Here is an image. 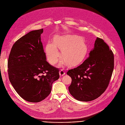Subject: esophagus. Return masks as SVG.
Segmentation results:
<instances>
[{"label":"esophagus","instance_id":"obj_1","mask_svg":"<svg viewBox=\"0 0 125 125\" xmlns=\"http://www.w3.org/2000/svg\"><path fill=\"white\" fill-rule=\"evenodd\" d=\"M65 74V73L64 72L63 70L60 71V72H59V75H60V76H63Z\"/></svg>","mask_w":125,"mask_h":125}]
</instances>
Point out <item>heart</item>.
<instances>
[{
  "label": "heart",
  "instance_id": "obj_1",
  "mask_svg": "<svg viewBox=\"0 0 125 125\" xmlns=\"http://www.w3.org/2000/svg\"><path fill=\"white\" fill-rule=\"evenodd\" d=\"M61 49L62 59L59 66L74 65L79 63L84 56L87 46L83 38L76 35L56 36L53 42L49 41L45 46V53L47 60L52 65L56 64L60 57Z\"/></svg>",
  "mask_w": 125,
  "mask_h": 125
}]
</instances>
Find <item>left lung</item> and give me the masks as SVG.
<instances>
[{"label": "left lung", "mask_w": 125, "mask_h": 125, "mask_svg": "<svg viewBox=\"0 0 125 125\" xmlns=\"http://www.w3.org/2000/svg\"><path fill=\"white\" fill-rule=\"evenodd\" d=\"M114 60V54L108 45L97 38L89 56L67 73L72 78L68 87L70 94L82 101H90L99 97L109 84Z\"/></svg>", "instance_id": "8db88e82"}]
</instances>
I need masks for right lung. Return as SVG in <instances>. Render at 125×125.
Segmentation results:
<instances>
[{
  "label": "right lung",
  "mask_w": 125,
  "mask_h": 125,
  "mask_svg": "<svg viewBox=\"0 0 125 125\" xmlns=\"http://www.w3.org/2000/svg\"><path fill=\"white\" fill-rule=\"evenodd\" d=\"M43 29L32 31L13 44L9 56L8 73L15 90L22 98L39 102L50 94L59 78V70L46 61L41 42Z\"/></svg>",
  "instance_id": "add662e5"
}]
</instances>
